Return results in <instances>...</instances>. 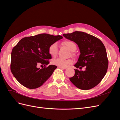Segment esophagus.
Listing matches in <instances>:
<instances>
[{
    "mask_svg": "<svg viewBox=\"0 0 120 120\" xmlns=\"http://www.w3.org/2000/svg\"><path fill=\"white\" fill-rule=\"evenodd\" d=\"M59 68L61 69H64H64H67V68H63V67H59Z\"/></svg>",
    "mask_w": 120,
    "mask_h": 120,
    "instance_id": "1",
    "label": "esophagus"
}]
</instances>
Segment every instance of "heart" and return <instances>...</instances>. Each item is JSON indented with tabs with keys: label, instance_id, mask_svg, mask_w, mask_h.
Here are the masks:
<instances>
[{
	"label": "heart",
	"instance_id": "1",
	"mask_svg": "<svg viewBox=\"0 0 120 120\" xmlns=\"http://www.w3.org/2000/svg\"><path fill=\"white\" fill-rule=\"evenodd\" d=\"M63 44L71 52H74L77 49V45L75 43L71 41L68 40V41H64L63 42ZM57 51L58 45L56 42H53L49 45L48 49V52L50 56L53 57L56 56L57 53ZM52 64L58 67L67 68L72 64V61L71 59L64 60L61 59V58H57L52 60Z\"/></svg>",
	"mask_w": 120,
	"mask_h": 120
}]
</instances>
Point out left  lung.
I'll list each match as a JSON object with an SVG mask.
<instances>
[{
    "instance_id": "8db88e82",
    "label": "left lung",
    "mask_w": 120,
    "mask_h": 120,
    "mask_svg": "<svg viewBox=\"0 0 120 120\" xmlns=\"http://www.w3.org/2000/svg\"><path fill=\"white\" fill-rule=\"evenodd\" d=\"M66 38L78 45L81 54L75 66L82 71L75 69V74L70 78L78 88L88 90L98 85L106 75L109 61L106 48L100 39L82 31L63 34Z\"/></svg>"
}]
</instances>
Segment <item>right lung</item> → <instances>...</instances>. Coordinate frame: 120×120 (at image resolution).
Here are the masks:
<instances>
[{
  "label": "right lung",
  "mask_w": 120,
  "mask_h": 120,
  "mask_svg": "<svg viewBox=\"0 0 120 120\" xmlns=\"http://www.w3.org/2000/svg\"><path fill=\"white\" fill-rule=\"evenodd\" d=\"M63 38L42 34L21 39L13 47L11 54L10 70L17 81L30 89H37L42 86L52 75L57 68L56 66L46 65L52 59L48 52L50 45ZM39 64L44 68H37Z\"/></svg>",
  "instance_id": "1"
}]
</instances>
